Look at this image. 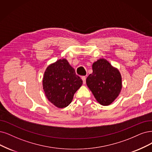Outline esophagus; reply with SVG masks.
<instances>
[{
    "mask_svg": "<svg viewBox=\"0 0 152 152\" xmlns=\"http://www.w3.org/2000/svg\"><path fill=\"white\" fill-rule=\"evenodd\" d=\"M86 76H82L81 77V79L83 80V84H85L86 83Z\"/></svg>",
    "mask_w": 152,
    "mask_h": 152,
    "instance_id": "esophagus-1",
    "label": "esophagus"
}]
</instances>
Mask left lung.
<instances>
[{
    "mask_svg": "<svg viewBox=\"0 0 152 152\" xmlns=\"http://www.w3.org/2000/svg\"><path fill=\"white\" fill-rule=\"evenodd\" d=\"M93 72L86 78V85L97 102L108 106L119 96L122 89L120 71L104 58L93 63Z\"/></svg>",
    "mask_w": 152,
    "mask_h": 152,
    "instance_id": "8db88e82",
    "label": "left lung"
}]
</instances>
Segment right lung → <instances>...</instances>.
Returning <instances> with one entry per match:
<instances>
[{
  "label": "right lung",
  "mask_w": 152,
  "mask_h": 152,
  "mask_svg": "<svg viewBox=\"0 0 152 152\" xmlns=\"http://www.w3.org/2000/svg\"><path fill=\"white\" fill-rule=\"evenodd\" d=\"M83 85L80 76L66 59L49 64L44 72L42 87L46 98L58 108L67 107Z\"/></svg>",
  "instance_id": "add662e5"
}]
</instances>
